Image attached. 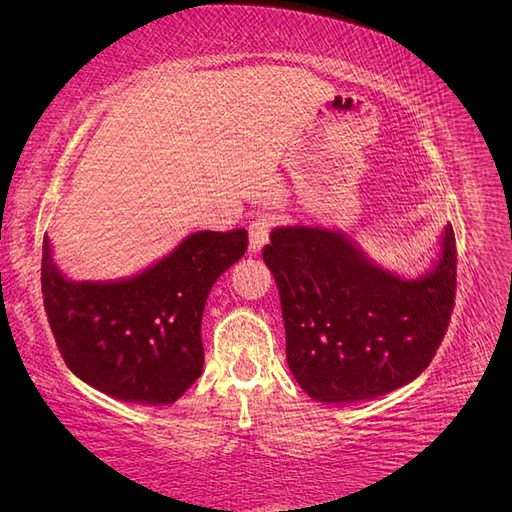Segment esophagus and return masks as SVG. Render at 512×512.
<instances>
[{"label":"esophagus","instance_id":"34e87169","mask_svg":"<svg viewBox=\"0 0 512 512\" xmlns=\"http://www.w3.org/2000/svg\"><path fill=\"white\" fill-rule=\"evenodd\" d=\"M277 218L273 213H260L250 222V252H260L269 241L271 230L275 228Z\"/></svg>","mask_w":512,"mask_h":512}]
</instances>
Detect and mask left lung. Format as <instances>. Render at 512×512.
<instances>
[{"label":"left lung","instance_id":"left-lung-1","mask_svg":"<svg viewBox=\"0 0 512 512\" xmlns=\"http://www.w3.org/2000/svg\"><path fill=\"white\" fill-rule=\"evenodd\" d=\"M262 258L280 290L288 367L312 399L350 404L391 393L436 356L457 290L451 224L436 269L412 282L322 228H275Z\"/></svg>","mask_w":512,"mask_h":512}]
</instances>
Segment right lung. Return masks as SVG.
<instances>
[{
	"instance_id": "right-lung-1",
	"label": "right lung",
	"mask_w": 512,
	"mask_h": 512,
	"mask_svg": "<svg viewBox=\"0 0 512 512\" xmlns=\"http://www.w3.org/2000/svg\"><path fill=\"white\" fill-rule=\"evenodd\" d=\"M247 230H203L145 273L74 284L42 243V299L61 359L94 389L132 404L177 401L203 371L200 322L215 280L245 254Z\"/></svg>"
}]
</instances>
